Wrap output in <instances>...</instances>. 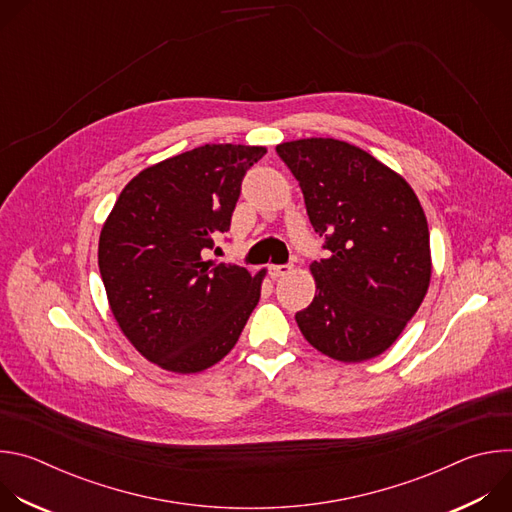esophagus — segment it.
<instances>
[{
	"mask_svg": "<svg viewBox=\"0 0 512 512\" xmlns=\"http://www.w3.org/2000/svg\"><path fill=\"white\" fill-rule=\"evenodd\" d=\"M291 271V265H269V275L271 279H277V277H283Z\"/></svg>",
	"mask_w": 512,
	"mask_h": 512,
	"instance_id": "34e87169",
	"label": "esophagus"
}]
</instances>
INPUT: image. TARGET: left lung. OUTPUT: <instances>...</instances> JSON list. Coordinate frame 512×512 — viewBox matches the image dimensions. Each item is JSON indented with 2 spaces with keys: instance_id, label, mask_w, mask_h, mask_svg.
Wrapping results in <instances>:
<instances>
[{
  "instance_id": "1",
  "label": "left lung",
  "mask_w": 512,
  "mask_h": 512,
  "mask_svg": "<svg viewBox=\"0 0 512 512\" xmlns=\"http://www.w3.org/2000/svg\"><path fill=\"white\" fill-rule=\"evenodd\" d=\"M275 150L330 251L310 265L316 296L296 322L322 354L371 360L399 338L427 294L431 251L419 198L401 174L348 141L306 137Z\"/></svg>"
}]
</instances>
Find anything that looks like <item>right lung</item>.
I'll return each instance as SVG.
<instances>
[{
	"mask_svg": "<svg viewBox=\"0 0 512 512\" xmlns=\"http://www.w3.org/2000/svg\"><path fill=\"white\" fill-rule=\"evenodd\" d=\"M263 145L206 143L141 170L99 237L109 308L135 350L164 371L210 369L237 344L267 269L206 259L227 233L247 170Z\"/></svg>",
	"mask_w": 512,
	"mask_h": 512,
	"instance_id": "obj_1",
	"label": "right lung"
}]
</instances>
